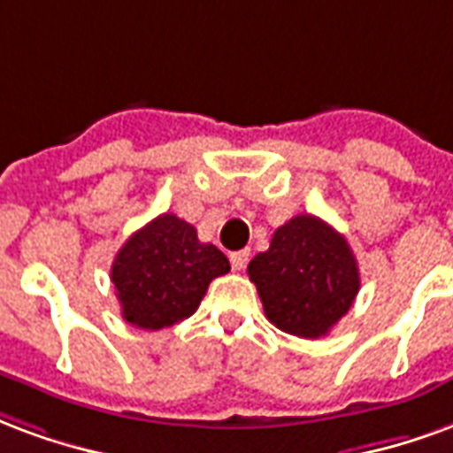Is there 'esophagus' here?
<instances>
[{
  "instance_id": "1",
  "label": "esophagus",
  "mask_w": 453,
  "mask_h": 453,
  "mask_svg": "<svg viewBox=\"0 0 453 453\" xmlns=\"http://www.w3.org/2000/svg\"><path fill=\"white\" fill-rule=\"evenodd\" d=\"M249 250H234L229 258H231V265H234V270H243L246 267V263H249Z\"/></svg>"
}]
</instances>
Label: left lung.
I'll return each instance as SVG.
<instances>
[{
	"instance_id": "8db88e82",
	"label": "left lung",
	"mask_w": 453,
	"mask_h": 453,
	"mask_svg": "<svg viewBox=\"0 0 453 453\" xmlns=\"http://www.w3.org/2000/svg\"><path fill=\"white\" fill-rule=\"evenodd\" d=\"M267 321L316 340L349 311L359 267L342 234L313 214H296L273 234L270 249L249 263Z\"/></svg>"
}]
</instances>
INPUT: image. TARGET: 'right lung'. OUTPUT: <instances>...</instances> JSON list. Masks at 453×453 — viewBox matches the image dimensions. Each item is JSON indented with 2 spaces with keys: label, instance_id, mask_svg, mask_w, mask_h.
Here are the masks:
<instances>
[{
  "label": "right lung",
  "instance_id": "1",
  "mask_svg": "<svg viewBox=\"0 0 453 453\" xmlns=\"http://www.w3.org/2000/svg\"><path fill=\"white\" fill-rule=\"evenodd\" d=\"M229 270L222 250L197 239L193 224L166 212L125 241L111 267V282L125 321L161 331L193 316L210 282Z\"/></svg>",
  "mask_w": 453,
  "mask_h": 453
}]
</instances>
